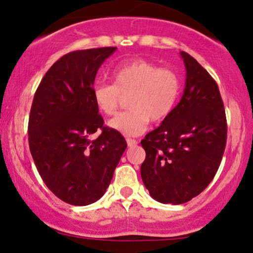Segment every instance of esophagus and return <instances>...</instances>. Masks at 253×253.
Masks as SVG:
<instances>
[{
    "label": "esophagus",
    "instance_id": "obj_1",
    "mask_svg": "<svg viewBox=\"0 0 253 253\" xmlns=\"http://www.w3.org/2000/svg\"><path fill=\"white\" fill-rule=\"evenodd\" d=\"M126 144H127V146H129V147H133L138 144V141L134 140V139H131V138H126Z\"/></svg>",
    "mask_w": 253,
    "mask_h": 253
}]
</instances>
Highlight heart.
<instances>
[{"instance_id": "heart-1", "label": "heart", "mask_w": 253, "mask_h": 253, "mask_svg": "<svg viewBox=\"0 0 253 253\" xmlns=\"http://www.w3.org/2000/svg\"><path fill=\"white\" fill-rule=\"evenodd\" d=\"M113 84L100 83L93 87V100L99 112L114 115L127 95L129 110L109 121L112 129L126 136L144 132L148 123L170 115L179 94V78L171 69L158 68L143 58H133L114 69Z\"/></svg>"}]
</instances>
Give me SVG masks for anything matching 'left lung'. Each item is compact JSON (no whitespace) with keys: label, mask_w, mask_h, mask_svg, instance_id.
I'll use <instances>...</instances> for the list:
<instances>
[{"label":"left lung","mask_w":253,"mask_h":253,"mask_svg":"<svg viewBox=\"0 0 253 253\" xmlns=\"http://www.w3.org/2000/svg\"><path fill=\"white\" fill-rule=\"evenodd\" d=\"M186 78L183 95L141 146L146 158L140 175L151 197L179 205L207 188L222 160L227 121L219 87L211 75L181 51Z\"/></svg>","instance_id":"8db88e82"}]
</instances>
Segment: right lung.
<instances>
[{
    "instance_id": "obj_1",
    "label": "right lung",
    "mask_w": 253,
    "mask_h": 253,
    "mask_svg": "<svg viewBox=\"0 0 253 253\" xmlns=\"http://www.w3.org/2000/svg\"><path fill=\"white\" fill-rule=\"evenodd\" d=\"M116 49L65 54L46 72L34 94L31 154L44 184L70 205L86 206L101 198L127 146L119 131L103 126L93 100L96 72ZM99 128L102 134L89 140Z\"/></svg>"
}]
</instances>
